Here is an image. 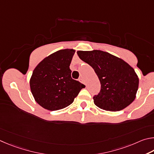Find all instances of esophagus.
<instances>
[{"mask_svg": "<svg viewBox=\"0 0 154 154\" xmlns=\"http://www.w3.org/2000/svg\"><path fill=\"white\" fill-rule=\"evenodd\" d=\"M79 81L81 82V83H82V84H85V80H84V79H82V78H80V79H79Z\"/></svg>", "mask_w": 154, "mask_h": 154, "instance_id": "34e87169", "label": "esophagus"}]
</instances>
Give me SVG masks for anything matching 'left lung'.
I'll use <instances>...</instances> for the list:
<instances>
[{"mask_svg":"<svg viewBox=\"0 0 154 154\" xmlns=\"http://www.w3.org/2000/svg\"><path fill=\"white\" fill-rule=\"evenodd\" d=\"M80 59L95 70L101 91L93 97L94 103L106 111H120L136 97L139 78L134 69L123 59L100 50L78 51Z\"/></svg>","mask_w":154,"mask_h":154,"instance_id":"8db88e82","label":"left lung"}]
</instances>
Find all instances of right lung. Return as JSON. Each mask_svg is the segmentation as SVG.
<instances>
[{"label": "right lung", "mask_w": 154, "mask_h": 154, "mask_svg": "<svg viewBox=\"0 0 154 154\" xmlns=\"http://www.w3.org/2000/svg\"><path fill=\"white\" fill-rule=\"evenodd\" d=\"M74 49H61L45 57L35 67L29 80L34 100L40 106L55 111L73 103L85 86L72 79L69 69Z\"/></svg>", "instance_id": "obj_1"}]
</instances>
